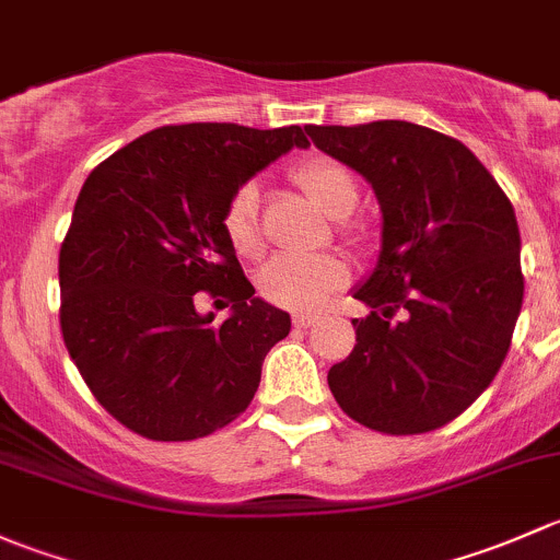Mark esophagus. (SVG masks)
Masks as SVG:
<instances>
[{
  "mask_svg": "<svg viewBox=\"0 0 560 560\" xmlns=\"http://www.w3.org/2000/svg\"><path fill=\"white\" fill-rule=\"evenodd\" d=\"M315 323H318V315H310V313L293 315V326L296 328H310V326H315Z\"/></svg>",
  "mask_w": 560,
  "mask_h": 560,
  "instance_id": "1",
  "label": "esophagus"
}]
</instances>
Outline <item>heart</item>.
Wrapping results in <instances>:
<instances>
[{"label":"heart","mask_w":560,"mask_h":560,"mask_svg":"<svg viewBox=\"0 0 560 560\" xmlns=\"http://www.w3.org/2000/svg\"><path fill=\"white\" fill-rule=\"evenodd\" d=\"M296 183L310 199L334 221H345L359 207V186L342 164L331 159L304 161L296 170ZM258 183H242L226 207V234L234 250L253 256L261 247L258 232ZM348 282V267L334 256H275L258 275L264 299L293 313H315Z\"/></svg>","instance_id":"heart-1"}]
</instances>
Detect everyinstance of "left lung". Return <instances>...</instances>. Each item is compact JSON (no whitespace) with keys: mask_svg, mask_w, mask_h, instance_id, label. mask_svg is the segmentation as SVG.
<instances>
[{"mask_svg":"<svg viewBox=\"0 0 560 560\" xmlns=\"http://www.w3.org/2000/svg\"><path fill=\"white\" fill-rule=\"evenodd\" d=\"M307 135L366 177L383 212L377 264L353 291L372 313L353 320L355 348L328 369V388L366 429H440L491 385L510 350L523 304L515 210L464 142L425 126Z\"/></svg>","mask_w":560,"mask_h":560,"instance_id":"1","label":"left lung"}]
</instances>
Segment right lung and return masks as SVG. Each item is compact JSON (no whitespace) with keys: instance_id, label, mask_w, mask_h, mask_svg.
I'll return each instance as SVG.
<instances>
[{"instance_id":"add662e5","label":"right lung","mask_w":560,"mask_h":560,"mask_svg":"<svg viewBox=\"0 0 560 560\" xmlns=\"http://www.w3.org/2000/svg\"><path fill=\"white\" fill-rule=\"evenodd\" d=\"M291 148H310L299 126H161L80 188L59 253L61 334L96 401L135 434L188 442L229 425L291 331L223 223L242 183ZM199 290L226 295L233 315L196 314Z\"/></svg>"}]
</instances>
